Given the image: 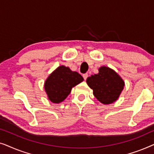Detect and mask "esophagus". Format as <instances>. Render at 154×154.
<instances>
[{
	"label": "esophagus",
	"instance_id": "esophagus-1",
	"mask_svg": "<svg viewBox=\"0 0 154 154\" xmlns=\"http://www.w3.org/2000/svg\"><path fill=\"white\" fill-rule=\"evenodd\" d=\"M83 77L84 79L86 80V79H87V78L88 77V73H84V74L83 75Z\"/></svg>",
	"mask_w": 154,
	"mask_h": 154
}]
</instances>
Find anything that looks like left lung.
<instances>
[{"label": "left lung", "mask_w": 154, "mask_h": 154, "mask_svg": "<svg viewBox=\"0 0 154 154\" xmlns=\"http://www.w3.org/2000/svg\"><path fill=\"white\" fill-rule=\"evenodd\" d=\"M86 82L93 90L94 96L103 104L116 102L125 85V82L113 69L105 66L100 67L99 73L88 77Z\"/></svg>", "instance_id": "8db88e82"}]
</instances>
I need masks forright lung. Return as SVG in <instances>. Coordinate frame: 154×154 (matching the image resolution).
<instances>
[{
	"instance_id": "1",
	"label": "right lung",
	"mask_w": 154,
	"mask_h": 154,
	"mask_svg": "<svg viewBox=\"0 0 154 154\" xmlns=\"http://www.w3.org/2000/svg\"><path fill=\"white\" fill-rule=\"evenodd\" d=\"M83 81L81 74L62 65L47 78L44 88L48 100L54 104H60L68 97L71 89Z\"/></svg>"
}]
</instances>
